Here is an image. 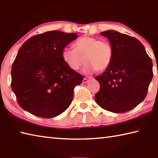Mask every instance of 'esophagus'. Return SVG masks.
I'll list each match as a JSON object with an SVG mask.
<instances>
[{"label": "esophagus", "instance_id": "34e87169", "mask_svg": "<svg viewBox=\"0 0 158 158\" xmlns=\"http://www.w3.org/2000/svg\"><path fill=\"white\" fill-rule=\"evenodd\" d=\"M89 79L84 78V79H83V83H84V84H86V83L89 82Z\"/></svg>", "mask_w": 158, "mask_h": 158}]
</instances>
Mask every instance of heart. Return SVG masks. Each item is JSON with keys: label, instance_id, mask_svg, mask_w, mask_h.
Segmentation results:
<instances>
[{"label": "heart", "instance_id": "1", "mask_svg": "<svg viewBox=\"0 0 158 158\" xmlns=\"http://www.w3.org/2000/svg\"><path fill=\"white\" fill-rule=\"evenodd\" d=\"M74 48L63 49L62 58L67 65L73 70H78L84 63V71L88 74L97 70L104 71L109 68L113 58V50L107 41L95 37L84 36L74 42Z\"/></svg>", "mask_w": 158, "mask_h": 158}]
</instances>
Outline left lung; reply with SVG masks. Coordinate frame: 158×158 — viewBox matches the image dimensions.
Listing matches in <instances>:
<instances>
[{
  "label": "left lung",
  "instance_id": "8db88e82",
  "mask_svg": "<svg viewBox=\"0 0 158 158\" xmlns=\"http://www.w3.org/2000/svg\"><path fill=\"white\" fill-rule=\"evenodd\" d=\"M100 35L110 42L113 58L109 68L95 77L100 89L95 100L106 111L124 113L145 99L153 79V63L143 45L135 37L113 30Z\"/></svg>",
  "mask_w": 158,
  "mask_h": 158
}]
</instances>
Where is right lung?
Wrapping results in <instances>:
<instances>
[{
	"mask_svg": "<svg viewBox=\"0 0 158 158\" xmlns=\"http://www.w3.org/2000/svg\"><path fill=\"white\" fill-rule=\"evenodd\" d=\"M76 33L45 32L26 40L12 66L11 87L19 105L35 116L50 118L70 105L74 89L84 77L67 65L63 49Z\"/></svg>",
	"mask_w": 158,
	"mask_h": 158,
	"instance_id": "1",
	"label": "right lung"
}]
</instances>
